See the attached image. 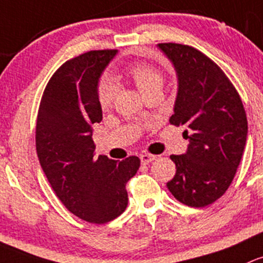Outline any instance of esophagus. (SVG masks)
<instances>
[{
  "mask_svg": "<svg viewBox=\"0 0 263 263\" xmlns=\"http://www.w3.org/2000/svg\"><path fill=\"white\" fill-rule=\"evenodd\" d=\"M154 159H157V156H154V154H149V153L140 154V161H142L143 164L151 163V162L154 161Z\"/></svg>",
  "mask_w": 263,
  "mask_h": 263,
  "instance_id": "obj_1",
  "label": "esophagus"
}]
</instances>
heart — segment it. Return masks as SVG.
Segmentation results:
<instances>
[{
    "label": "heart",
    "mask_w": 263,
    "mask_h": 263,
    "mask_svg": "<svg viewBox=\"0 0 263 263\" xmlns=\"http://www.w3.org/2000/svg\"><path fill=\"white\" fill-rule=\"evenodd\" d=\"M126 76L143 95L156 88H162L163 73L148 63H134L126 68ZM115 99V87L110 82H102L99 87V105L102 110L109 109Z\"/></svg>",
    "instance_id": "1"
}]
</instances>
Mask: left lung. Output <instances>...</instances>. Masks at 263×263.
<instances>
[{
    "label": "left lung",
    "mask_w": 263,
    "mask_h": 263,
    "mask_svg": "<svg viewBox=\"0 0 263 263\" xmlns=\"http://www.w3.org/2000/svg\"><path fill=\"white\" fill-rule=\"evenodd\" d=\"M173 63L178 91L170 123L183 125L189 139L185 154L171 159L176 175L167 187L191 208H204L231 186L247 140V116L242 100L220 67L190 45L161 43Z\"/></svg>",
    "instance_id": "1"
}]
</instances>
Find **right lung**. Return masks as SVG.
I'll return each mask as SVG.
<instances>
[{
	"instance_id": "1",
	"label": "right lung",
	"mask_w": 263,
	"mask_h": 263,
	"mask_svg": "<svg viewBox=\"0 0 263 263\" xmlns=\"http://www.w3.org/2000/svg\"><path fill=\"white\" fill-rule=\"evenodd\" d=\"M115 49L90 50L62 64L37 111L35 144L40 166L64 206L82 220L104 224L128 205L126 182L140 159L95 157L92 124L102 120L97 83Z\"/></svg>"
}]
</instances>
